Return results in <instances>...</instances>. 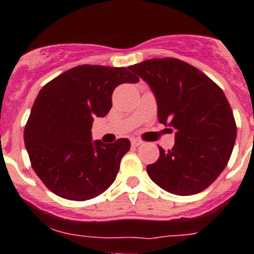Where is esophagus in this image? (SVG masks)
I'll use <instances>...</instances> for the list:
<instances>
[{"label": "esophagus", "mask_w": 254, "mask_h": 254, "mask_svg": "<svg viewBox=\"0 0 254 254\" xmlns=\"http://www.w3.org/2000/svg\"><path fill=\"white\" fill-rule=\"evenodd\" d=\"M141 144H143V140H141V139H132L131 140V145L132 146H139V145H141Z\"/></svg>", "instance_id": "34e87169"}]
</instances>
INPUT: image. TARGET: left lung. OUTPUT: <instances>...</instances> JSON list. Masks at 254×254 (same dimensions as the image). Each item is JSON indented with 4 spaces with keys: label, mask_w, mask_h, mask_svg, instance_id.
<instances>
[{
    "label": "left lung",
    "mask_w": 254,
    "mask_h": 254,
    "mask_svg": "<svg viewBox=\"0 0 254 254\" xmlns=\"http://www.w3.org/2000/svg\"><path fill=\"white\" fill-rule=\"evenodd\" d=\"M129 70L150 85L162 124L177 130L170 150L146 167L155 184L177 195L207 189L224 170L237 136L223 90L202 71L174 58L151 59Z\"/></svg>",
    "instance_id": "obj_1"
}]
</instances>
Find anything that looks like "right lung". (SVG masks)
<instances>
[{
	"label": "right lung",
	"mask_w": 254,
	"mask_h": 254,
	"mask_svg": "<svg viewBox=\"0 0 254 254\" xmlns=\"http://www.w3.org/2000/svg\"><path fill=\"white\" fill-rule=\"evenodd\" d=\"M138 81L125 67L80 65L40 90L23 138L31 167L52 193L81 202L114 183L130 141L92 143V122L108 115L118 85Z\"/></svg>",
	"instance_id": "1"
}]
</instances>
